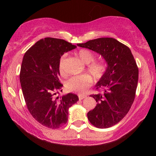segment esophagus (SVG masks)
Returning <instances> with one entry per match:
<instances>
[{
  "mask_svg": "<svg viewBox=\"0 0 156 156\" xmlns=\"http://www.w3.org/2000/svg\"><path fill=\"white\" fill-rule=\"evenodd\" d=\"M78 97H79V99L82 100L83 99H84V98H86L87 96L86 95H82V94H79Z\"/></svg>",
  "mask_w": 156,
  "mask_h": 156,
  "instance_id": "obj_1",
  "label": "esophagus"
}]
</instances>
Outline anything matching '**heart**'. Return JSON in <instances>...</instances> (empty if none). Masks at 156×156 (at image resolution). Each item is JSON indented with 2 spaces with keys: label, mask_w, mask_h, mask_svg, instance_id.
Masks as SVG:
<instances>
[{
  "label": "heart",
  "mask_w": 156,
  "mask_h": 156,
  "mask_svg": "<svg viewBox=\"0 0 156 156\" xmlns=\"http://www.w3.org/2000/svg\"><path fill=\"white\" fill-rule=\"evenodd\" d=\"M77 56L85 64H87V69L89 73L93 76L94 80L101 79L105 73L106 66L101 62H95V55L91 51L86 49H82L77 52ZM65 57L62 55L59 58L58 63L59 72L61 75L65 74L64 68V62ZM92 84V79L88 74L74 76L66 82V88L69 91H74L79 94L85 93L87 89Z\"/></svg>",
  "instance_id": "heart-1"
}]
</instances>
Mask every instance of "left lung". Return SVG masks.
I'll use <instances>...</instances> for the list:
<instances>
[{"mask_svg":"<svg viewBox=\"0 0 156 156\" xmlns=\"http://www.w3.org/2000/svg\"><path fill=\"white\" fill-rule=\"evenodd\" d=\"M77 46L99 53L107 63L105 73L96 84L102 91L90 95L97 104L87 117L99 129L113 126L124 118L135 99L138 80L135 59L131 50L114 38H97Z\"/></svg>","mask_w":156,"mask_h":156,"instance_id":"8db88e82","label":"left lung"}]
</instances>
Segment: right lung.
Masks as SVG:
<instances>
[{
    "instance_id": "1",
    "label": "right lung",
    "mask_w": 156,
    "mask_h": 156,
    "mask_svg": "<svg viewBox=\"0 0 156 156\" xmlns=\"http://www.w3.org/2000/svg\"><path fill=\"white\" fill-rule=\"evenodd\" d=\"M76 48L64 40L45 37L23 57L20 81L27 109L36 121L50 129L65 124L69 108L79 100L77 95L72 93L56 97L63 87L59 80V58Z\"/></svg>"
}]
</instances>
